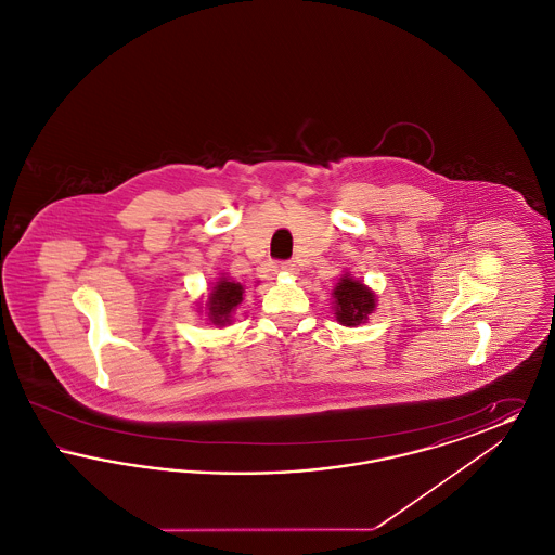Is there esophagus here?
I'll list each match as a JSON object with an SVG mask.
<instances>
[{
	"label": "esophagus",
	"mask_w": 555,
	"mask_h": 555,
	"mask_svg": "<svg viewBox=\"0 0 555 555\" xmlns=\"http://www.w3.org/2000/svg\"><path fill=\"white\" fill-rule=\"evenodd\" d=\"M279 270H281V272H287V274H295V272H297V268H295L293 262H281Z\"/></svg>",
	"instance_id": "34e87169"
}]
</instances>
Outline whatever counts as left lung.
Listing matches in <instances>:
<instances>
[{
  "label": "left lung",
  "instance_id": "1",
  "mask_svg": "<svg viewBox=\"0 0 555 555\" xmlns=\"http://www.w3.org/2000/svg\"><path fill=\"white\" fill-rule=\"evenodd\" d=\"M333 293L337 304L335 314L345 326H358L366 322L374 310V293L351 276H344Z\"/></svg>",
  "mask_w": 555,
  "mask_h": 555
}]
</instances>
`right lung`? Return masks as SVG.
Listing matches in <instances>:
<instances>
[{"mask_svg":"<svg viewBox=\"0 0 555 555\" xmlns=\"http://www.w3.org/2000/svg\"><path fill=\"white\" fill-rule=\"evenodd\" d=\"M243 301V287L233 281L222 279L210 293L208 310H210V320L214 324H227L231 322V314L235 312L238 304Z\"/></svg>","mask_w":555,"mask_h":555,"instance_id":"add662e5","label":"right lung"}]
</instances>
